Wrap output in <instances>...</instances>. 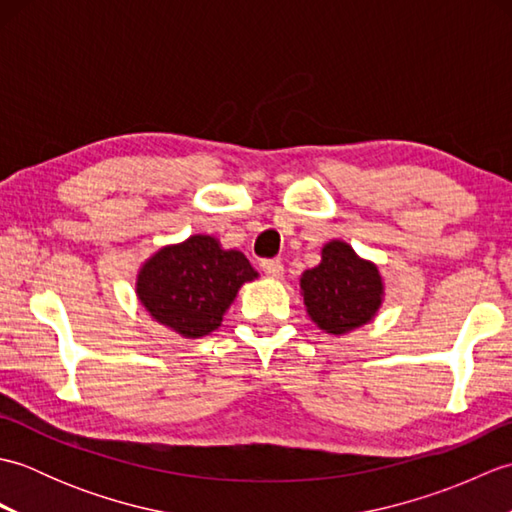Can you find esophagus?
Segmentation results:
<instances>
[{"label": "esophagus", "mask_w": 512, "mask_h": 512, "mask_svg": "<svg viewBox=\"0 0 512 512\" xmlns=\"http://www.w3.org/2000/svg\"><path fill=\"white\" fill-rule=\"evenodd\" d=\"M262 270L268 277L279 279L281 275H284V264H281V259H264Z\"/></svg>", "instance_id": "obj_1"}]
</instances>
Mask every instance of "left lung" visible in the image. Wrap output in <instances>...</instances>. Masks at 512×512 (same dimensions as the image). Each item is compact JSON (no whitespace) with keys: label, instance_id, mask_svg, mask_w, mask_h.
I'll use <instances>...</instances> for the list:
<instances>
[{"label":"left lung","instance_id":"1","mask_svg":"<svg viewBox=\"0 0 512 512\" xmlns=\"http://www.w3.org/2000/svg\"><path fill=\"white\" fill-rule=\"evenodd\" d=\"M308 314L328 334H345L374 319L383 301V281L372 262L345 242L323 246L321 264L301 277Z\"/></svg>","mask_w":512,"mask_h":512}]
</instances>
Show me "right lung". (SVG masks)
I'll return each instance as SVG.
<instances>
[{"mask_svg":"<svg viewBox=\"0 0 512 512\" xmlns=\"http://www.w3.org/2000/svg\"><path fill=\"white\" fill-rule=\"evenodd\" d=\"M257 273L239 250H222L209 235L165 246L140 268L136 292L158 323L198 339L222 323L239 286Z\"/></svg>","mask_w":512,"mask_h":512,"instance_id":"obj_1","label":"right lung"}]
</instances>
